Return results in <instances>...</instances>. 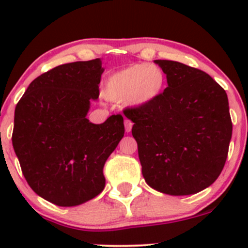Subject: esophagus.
Segmentation results:
<instances>
[{
    "label": "esophagus",
    "instance_id": "34e87169",
    "mask_svg": "<svg viewBox=\"0 0 248 248\" xmlns=\"http://www.w3.org/2000/svg\"><path fill=\"white\" fill-rule=\"evenodd\" d=\"M132 126H133V124H132L131 120H128V119L124 120V128H126L127 133H129V132L132 131Z\"/></svg>",
    "mask_w": 248,
    "mask_h": 248
}]
</instances>
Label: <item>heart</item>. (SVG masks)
Here are the masks:
<instances>
[{"label":"heart","instance_id":"1","mask_svg":"<svg viewBox=\"0 0 248 248\" xmlns=\"http://www.w3.org/2000/svg\"><path fill=\"white\" fill-rule=\"evenodd\" d=\"M166 82V74L156 64H129L107 78L103 96L112 102L124 101L132 108H142L162 96Z\"/></svg>","mask_w":248,"mask_h":248}]
</instances>
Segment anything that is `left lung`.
<instances>
[{"instance_id": "left-lung-1", "label": "left lung", "mask_w": 248, "mask_h": 248, "mask_svg": "<svg viewBox=\"0 0 248 248\" xmlns=\"http://www.w3.org/2000/svg\"><path fill=\"white\" fill-rule=\"evenodd\" d=\"M168 87L155 103L124 111L145 181L170 196L198 193L216 181L232 124L226 91L201 69L156 60Z\"/></svg>"}]
</instances>
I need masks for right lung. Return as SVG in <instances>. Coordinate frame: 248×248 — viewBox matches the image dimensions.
<instances>
[{
    "mask_svg": "<svg viewBox=\"0 0 248 248\" xmlns=\"http://www.w3.org/2000/svg\"><path fill=\"white\" fill-rule=\"evenodd\" d=\"M99 59L61 64L33 80L16 104L12 141L27 184L59 206H76L106 186L103 167L124 134V117L86 119L99 96Z\"/></svg>",
    "mask_w": 248,
    "mask_h": 248,
    "instance_id": "add662e5",
    "label": "right lung"
}]
</instances>
